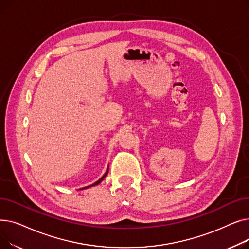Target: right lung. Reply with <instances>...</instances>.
<instances>
[{"mask_svg": "<svg viewBox=\"0 0 249 249\" xmlns=\"http://www.w3.org/2000/svg\"><path fill=\"white\" fill-rule=\"evenodd\" d=\"M108 171H109V167L107 168V172H106V173H105V175H104V176H103V177H102V178H100L99 180H97L96 182H94V184H93V185H90V186H88V187H86V188H82L81 190H85V189H88V188H90V187H94V186H97V185H99V184H100V182H101V181H102V180H103V179L105 178V177H106V176L108 175Z\"/></svg>", "mask_w": 249, "mask_h": 249, "instance_id": "1", "label": "right lung"}]
</instances>
